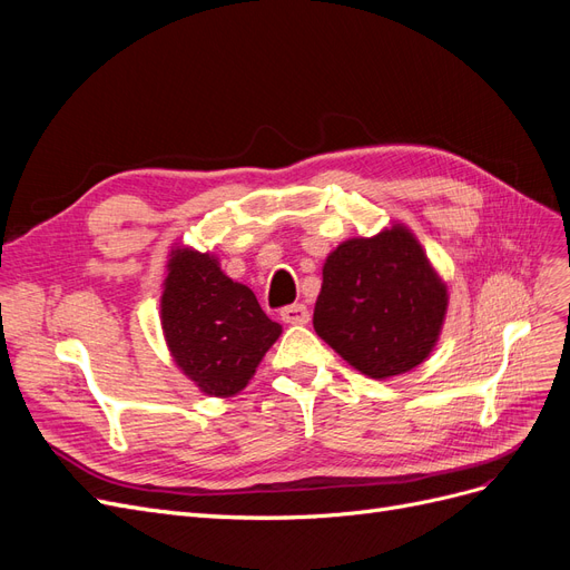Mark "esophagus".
<instances>
[{
    "mask_svg": "<svg viewBox=\"0 0 570 570\" xmlns=\"http://www.w3.org/2000/svg\"><path fill=\"white\" fill-rule=\"evenodd\" d=\"M281 316L289 325H304V323H308V318H312V312H308L304 304H292V306L283 308Z\"/></svg>",
    "mask_w": 570,
    "mask_h": 570,
    "instance_id": "1",
    "label": "esophagus"
}]
</instances>
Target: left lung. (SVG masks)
I'll list each match as a JSON object with an SVG mask.
<instances>
[{"mask_svg": "<svg viewBox=\"0 0 570 570\" xmlns=\"http://www.w3.org/2000/svg\"><path fill=\"white\" fill-rule=\"evenodd\" d=\"M450 292L419 237L392 223L325 256L314 331L373 381L409 373L433 354Z\"/></svg>", "mask_w": 570, "mask_h": 570, "instance_id": "obj_1", "label": "left lung"}]
</instances>
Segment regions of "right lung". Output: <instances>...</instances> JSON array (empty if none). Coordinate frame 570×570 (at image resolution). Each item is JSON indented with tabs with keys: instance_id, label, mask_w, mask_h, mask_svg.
Instances as JSON below:
<instances>
[{
	"instance_id": "right-lung-1",
	"label": "right lung",
	"mask_w": 570,
	"mask_h": 570,
	"mask_svg": "<svg viewBox=\"0 0 570 570\" xmlns=\"http://www.w3.org/2000/svg\"><path fill=\"white\" fill-rule=\"evenodd\" d=\"M161 331L180 373L199 392L228 400L249 385L283 325L220 271L216 254L176 243L161 283Z\"/></svg>"
}]
</instances>
